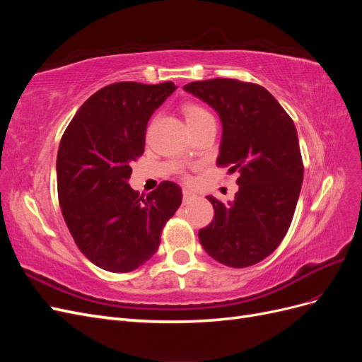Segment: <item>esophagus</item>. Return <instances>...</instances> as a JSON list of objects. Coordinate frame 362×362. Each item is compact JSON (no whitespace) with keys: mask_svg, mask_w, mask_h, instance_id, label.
I'll use <instances>...</instances> for the list:
<instances>
[{"mask_svg":"<svg viewBox=\"0 0 362 362\" xmlns=\"http://www.w3.org/2000/svg\"><path fill=\"white\" fill-rule=\"evenodd\" d=\"M194 198H196V194H194L192 190L182 189V202H184V204H187L189 201H192V199H194Z\"/></svg>","mask_w":362,"mask_h":362,"instance_id":"obj_1","label":"esophagus"}]
</instances>
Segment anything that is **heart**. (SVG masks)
I'll use <instances>...</instances> for the list:
<instances>
[{
	"label": "heart",
	"mask_w": 362,
	"mask_h": 362,
	"mask_svg": "<svg viewBox=\"0 0 362 362\" xmlns=\"http://www.w3.org/2000/svg\"><path fill=\"white\" fill-rule=\"evenodd\" d=\"M182 113H184L185 120H187L190 128L205 122V120L213 119L211 113L208 112L204 105L196 104V103H185L182 105Z\"/></svg>",
	"instance_id": "1"
}]
</instances>
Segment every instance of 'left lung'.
I'll use <instances>...</instances> for the list:
<instances>
[{
  "instance_id": "left-lung-1",
  "label": "left lung",
  "mask_w": 362,
  "mask_h": 362,
  "mask_svg": "<svg viewBox=\"0 0 362 362\" xmlns=\"http://www.w3.org/2000/svg\"><path fill=\"white\" fill-rule=\"evenodd\" d=\"M184 90L211 105L222 120L218 168L238 173L233 202L206 196L211 223L199 229L205 252L228 267L267 258L286 237L303 181L293 119L264 87L234 78L193 81Z\"/></svg>"
}]
</instances>
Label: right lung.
<instances>
[{
	"label": "right lung",
	"instance_id": "add662e5",
	"mask_svg": "<svg viewBox=\"0 0 362 362\" xmlns=\"http://www.w3.org/2000/svg\"><path fill=\"white\" fill-rule=\"evenodd\" d=\"M177 89L172 81H120L95 92L64 129L57 152V192L75 245L95 266L136 270L156 254L161 231L182 201L163 181L149 194L128 185L145 152L148 120Z\"/></svg>",
	"mask_w": 362,
	"mask_h": 362
}]
</instances>
